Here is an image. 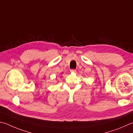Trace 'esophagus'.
Returning a JSON list of instances; mask_svg holds the SVG:
<instances>
[{"label": "esophagus", "instance_id": "1", "mask_svg": "<svg viewBox=\"0 0 133 133\" xmlns=\"http://www.w3.org/2000/svg\"><path fill=\"white\" fill-rule=\"evenodd\" d=\"M70 72L71 73H75L76 72V70L75 69H71Z\"/></svg>", "mask_w": 133, "mask_h": 133}]
</instances>
